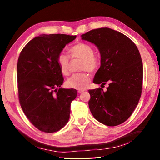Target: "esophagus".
Instances as JSON below:
<instances>
[{
    "instance_id": "esophagus-1",
    "label": "esophagus",
    "mask_w": 160,
    "mask_h": 160,
    "mask_svg": "<svg viewBox=\"0 0 160 160\" xmlns=\"http://www.w3.org/2000/svg\"><path fill=\"white\" fill-rule=\"evenodd\" d=\"M84 90H78V92L79 93H81L84 92Z\"/></svg>"
}]
</instances>
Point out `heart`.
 Listing matches in <instances>:
<instances>
[{"label":"heart","instance_id":"obj_1","mask_svg":"<svg viewBox=\"0 0 160 160\" xmlns=\"http://www.w3.org/2000/svg\"><path fill=\"white\" fill-rule=\"evenodd\" d=\"M69 53L73 60H82L81 70L93 71L100 66V58L94 55V49L91 46L84 42H77L69 49ZM61 73L64 76L69 74L70 60L67 55L60 53L57 57ZM91 80L89 74L86 73L75 74L67 80L66 84L69 88L82 90L87 87Z\"/></svg>","mask_w":160,"mask_h":160}]
</instances>
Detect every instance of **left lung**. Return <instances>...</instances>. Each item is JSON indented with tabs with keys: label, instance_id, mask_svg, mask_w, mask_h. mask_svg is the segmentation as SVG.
I'll list each match as a JSON object with an SVG mask.
<instances>
[{
	"label": "left lung",
	"instance_id": "obj_1",
	"mask_svg": "<svg viewBox=\"0 0 160 160\" xmlns=\"http://www.w3.org/2000/svg\"><path fill=\"white\" fill-rule=\"evenodd\" d=\"M94 44L100 53V67L93 83L108 87L89 90V107L102 124L115 127L131 116L140 100L143 80V64L135 43L119 32L102 28L81 36Z\"/></svg>",
	"mask_w": 160,
	"mask_h": 160
}]
</instances>
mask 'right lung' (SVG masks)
Here are the masks:
<instances>
[{
	"label": "right lung",
	"instance_id": "right-lung-1",
	"mask_svg": "<svg viewBox=\"0 0 160 160\" xmlns=\"http://www.w3.org/2000/svg\"><path fill=\"white\" fill-rule=\"evenodd\" d=\"M76 38L41 34L30 40L20 53L17 64L20 104L27 118L41 131L56 132L69 120L71 102L77 91L60 87L64 78L57 57Z\"/></svg>",
	"mask_w": 160,
	"mask_h": 160
}]
</instances>
